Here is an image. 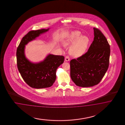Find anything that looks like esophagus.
Returning <instances> with one entry per match:
<instances>
[{
  "instance_id": "esophagus-1",
  "label": "esophagus",
  "mask_w": 125,
  "mask_h": 125,
  "mask_svg": "<svg viewBox=\"0 0 125 125\" xmlns=\"http://www.w3.org/2000/svg\"><path fill=\"white\" fill-rule=\"evenodd\" d=\"M65 61H70V58L68 56H66V57H65Z\"/></svg>"
}]
</instances>
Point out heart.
<instances>
[{
    "label": "heart",
    "instance_id": "obj_1",
    "mask_svg": "<svg viewBox=\"0 0 125 125\" xmlns=\"http://www.w3.org/2000/svg\"><path fill=\"white\" fill-rule=\"evenodd\" d=\"M62 42L65 46L70 45L72 43L69 49L70 53L74 57H79L86 53L90 40L87 36H82L79 31H74L66 34Z\"/></svg>",
    "mask_w": 125,
    "mask_h": 125
}]
</instances>
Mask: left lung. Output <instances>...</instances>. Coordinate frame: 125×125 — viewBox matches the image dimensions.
<instances>
[{"mask_svg": "<svg viewBox=\"0 0 125 125\" xmlns=\"http://www.w3.org/2000/svg\"><path fill=\"white\" fill-rule=\"evenodd\" d=\"M94 39L87 52L70 61V75L76 85L90 87L97 85L109 65L110 49L102 32L94 28Z\"/></svg>", "mask_w": 125, "mask_h": 125, "instance_id": "1", "label": "left lung"}]
</instances>
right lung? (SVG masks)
<instances>
[{"mask_svg": "<svg viewBox=\"0 0 125 125\" xmlns=\"http://www.w3.org/2000/svg\"><path fill=\"white\" fill-rule=\"evenodd\" d=\"M49 30V28L31 31L22 38L17 49L18 71L24 81L32 88L39 89L52 86L56 79L57 68L64 61L63 56L49 54L42 61L33 63L25 56V45Z\"/></svg>", "mask_w": 125, "mask_h": 125, "instance_id": "1", "label": "right lung"}]
</instances>
